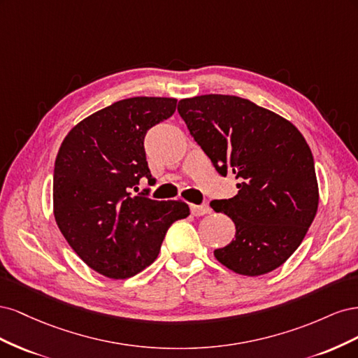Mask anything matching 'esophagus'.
Returning a JSON list of instances; mask_svg holds the SVG:
<instances>
[{
    "mask_svg": "<svg viewBox=\"0 0 358 358\" xmlns=\"http://www.w3.org/2000/svg\"><path fill=\"white\" fill-rule=\"evenodd\" d=\"M191 212H192L194 216H203V215L210 213V208H209L208 204H200V206L192 204L191 206Z\"/></svg>",
    "mask_w": 358,
    "mask_h": 358,
    "instance_id": "obj_1",
    "label": "esophagus"
}]
</instances>
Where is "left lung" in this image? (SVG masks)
Here are the masks:
<instances>
[{
	"instance_id": "left-lung-1",
	"label": "left lung",
	"mask_w": 358,
	"mask_h": 358,
	"mask_svg": "<svg viewBox=\"0 0 358 358\" xmlns=\"http://www.w3.org/2000/svg\"><path fill=\"white\" fill-rule=\"evenodd\" d=\"M178 112L222 176L239 192L213 200L236 236L215 258L234 273L266 275L294 254L315 218L320 192L310 148L285 117L236 95L183 99Z\"/></svg>"
}]
</instances>
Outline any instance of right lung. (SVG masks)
Wrapping results in <instances>:
<instances>
[{
  "label": "right lung",
  "instance_id": "add662e5",
  "mask_svg": "<svg viewBox=\"0 0 358 358\" xmlns=\"http://www.w3.org/2000/svg\"><path fill=\"white\" fill-rule=\"evenodd\" d=\"M176 99L133 96L74 125L53 170V215L73 251L96 273L127 279L155 262L169 227L187 218L182 200L131 194L152 182L145 152L149 128L176 110ZM137 192V191H136Z\"/></svg>",
  "mask_w": 358,
  "mask_h": 358
}]
</instances>
